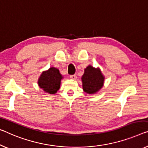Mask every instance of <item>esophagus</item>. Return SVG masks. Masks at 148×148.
Masks as SVG:
<instances>
[{"label": "esophagus", "mask_w": 148, "mask_h": 148, "mask_svg": "<svg viewBox=\"0 0 148 148\" xmlns=\"http://www.w3.org/2000/svg\"><path fill=\"white\" fill-rule=\"evenodd\" d=\"M70 78H71V79H72V80H76L77 76H76V74H74V75H70Z\"/></svg>", "instance_id": "1"}]
</instances>
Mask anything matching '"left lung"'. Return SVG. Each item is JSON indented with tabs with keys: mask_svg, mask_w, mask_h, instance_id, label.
<instances>
[{
	"mask_svg": "<svg viewBox=\"0 0 148 148\" xmlns=\"http://www.w3.org/2000/svg\"><path fill=\"white\" fill-rule=\"evenodd\" d=\"M81 80L84 92L88 94H94L103 87L105 77L100 68H94L91 65H88L84 69V73Z\"/></svg>",
	"mask_w": 148,
	"mask_h": 148,
	"instance_id": "8db88e82",
	"label": "left lung"
}]
</instances>
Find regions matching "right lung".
<instances>
[{"label": "right lung", "mask_w": 148, "mask_h": 148, "mask_svg": "<svg viewBox=\"0 0 148 148\" xmlns=\"http://www.w3.org/2000/svg\"><path fill=\"white\" fill-rule=\"evenodd\" d=\"M63 78L58 68L50 67L42 72L38 80V85L45 93L55 94L60 89Z\"/></svg>", "instance_id": "obj_1"}]
</instances>
